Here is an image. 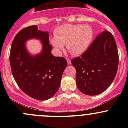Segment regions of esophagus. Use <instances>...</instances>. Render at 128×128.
<instances>
[{"instance_id": "esophagus-1", "label": "esophagus", "mask_w": 128, "mask_h": 128, "mask_svg": "<svg viewBox=\"0 0 128 128\" xmlns=\"http://www.w3.org/2000/svg\"><path fill=\"white\" fill-rule=\"evenodd\" d=\"M67 61H68V64H70V62H71V60H70V59H67Z\"/></svg>"}]
</instances>
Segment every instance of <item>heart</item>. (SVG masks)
Listing matches in <instances>:
<instances>
[{"label": "heart", "instance_id": "obj_1", "mask_svg": "<svg viewBox=\"0 0 128 128\" xmlns=\"http://www.w3.org/2000/svg\"><path fill=\"white\" fill-rule=\"evenodd\" d=\"M93 36L94 31L89 25L64 24L55 30L54 38L51 42L58 54L64 51V45H66L70 53L80 55L87 50Z\"/></svg>", "mask_w": 128, "mask_h": 128}]
</instances>
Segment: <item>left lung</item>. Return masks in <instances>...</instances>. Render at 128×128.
<instances>
[{
  "label": "left lung",
  "mask_w": 128,
  "mask_h": 128,
  "mask_svg": "<svg viewBox=\"0 0 128 128\" xmlns=\"http://www.w3.org/2000/svg\"><path fill=\"white\" fill-rule=\"evenodd\" d=\"M118 49L113 34L104 31L97 36L80 57L71 59L76 70V84L87 95H96L106 90L118 70Z\"/></svg>",
  "instance_id": "1"
}]
</instances>
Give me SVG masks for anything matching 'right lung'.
<instances>
[{"label":"right lung","instance_id":"1","mask_svg":"<svg viewBox=\"0 0 128 128\" xmlns=\"http://www.w3.org/2000/svg\"><path fill=\"white\" fill-rule=\"evenodd\" d=\"M30 39L42 41V52L31 55L25 43ZM48 32L30 26L18 32L12 43L10 63L13 77L20 88L33 98L46 100L59 90L63 72L68 62L63 57L51 54Z\"/></svg>","mask_w":128,"mask_h":128}]
</instances>
